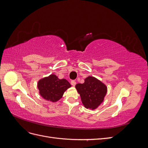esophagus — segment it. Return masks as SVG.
<instances>
[{
    "mask_svg": "<svg viewBox=\"0 0 148 148\" xmlns=\"http://www.w3.org/2000/svg\"><path fill=\"white\" fill-rule=\"evenodd\" d=\"M76 84H77V83H76L75 81H71V84L73 86H75V85H76Z\"/></svg>",
    "mask_w": 148,
    "mask_h": 148,
    "instance_id": "34e87169",
    "label": "esophagus"
}]
</instances>
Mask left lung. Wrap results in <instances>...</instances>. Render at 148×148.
Segmentation results:
<instances>
[{"label":"left lung","instance_id":"left-lung-1","mask_svg":"<svg viewBox=\"0 0 148 148\" xmlns=\"http://www.w3.org/2000/svg\"><path fill=\"white\" fill-rule=\"evenodd\" d=\"M81 97L82 102L86 109H95L104 101L107 93V87L104 84L95 77H88L83 84L75 86Z\"/></svg>","mask_w":148,"mask_h":148}]
</instances>
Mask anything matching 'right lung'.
I'll return each instance as SVG.
<instances>
[{
    "instance_id": "right-lung-1",
    "label": "right lung",
    "mask_w": 148,
    "mask_h": 148,
    "mask_svg": "<svg viewBox=\"0 0 148 148\" xmlns=\"http://www.w3.org/2000/svg\"><path fill=\"white\" fill-rule=\"evenodd\" d=\"M70 87L71 84L66 79H60L53 74L40 79L38 83L40 95L46 100L52 102L59 101Z\"/></svg>"
}]
</instances>
